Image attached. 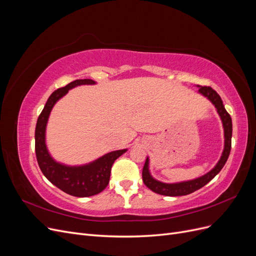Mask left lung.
Listing matches in <instances>:
<instances>
[{
	"instance_id": "1",
	"label": "left lung",
	"mask_w": 256,
	"mask_h": 256,
	"mask_svg": "<svg viewBox=\"0 0 256 256\" xmlns=\"http://www.w3.org/2000/svg\"><path fill=\"white\" fill-rule=\"evenodd\" d=\"M198 92L200 94H202L203 96H205L207 99L210 100L212 104H214L216 109L218 111L221 118L223 128H224V138H226L222 156L218 164H216V166L210 172H208L202 177L196 178V180L177 182V184H164L152 178L148 170L150 160L148 158H146L145 164L143 166V171H142L143 182L145 184L147 188H150L154 193H158V194L166 196H180L190 194V193L200 189L202 187H204L206 184L210 182L212 178L221 171L224 164H226L228 158L230 156V147H232V132H233V125H232L230 115L226 112V108L223 106L222 99L219 96L218 92H216L214 90H212L210 86H200L198 88Z\"/></svg>"
}]
</instances>
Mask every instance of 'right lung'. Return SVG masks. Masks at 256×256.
Listing matches in <instances>:
<instances>
[{
  "label": "right lung",
  "instance_id": "add662e5",
  "mask_svg": "<svg viewBox=\"0 0 256 256\" xmlns=\"http://www.w3.org/2000/svg\"><path fill=\"white\" fill-rule=\"evenodd\" d=\"M95 83V81L90 79L76 80L64 88L54 90L46 102L40 115L38 116L35 129L36 158L42 174L47 177L50 182L56 186L62 191L78 198L92 196L104 190L110 180L111 168L114 161L127 152V150L111 152L85 166H64L53 160L50 156L47 146H46V126H47L53 106L60 98L66 95L69 90L78 86V85Z\"/></svg>",
  "mask_w": 256,
  "mask_h": 256
}]
</instances>
